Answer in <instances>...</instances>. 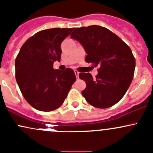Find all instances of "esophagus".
<instances>
[{
    "instance_id": "1",
    "label": "esophagus",
    "mask_w": 153,
    "mask_h": 153,
    "mask_svg": "<svg viewBox=\"0 0 153 153\" xmlns=\"http://www.w3.org/2000/svg\"><path fill=\"white\" fill-rule=\"evenodd\" d=\"M74 74H75V75H76V76L77 77V78H78L79 77V72L78 71H74Z\"/></svg>"
}]
</instances>
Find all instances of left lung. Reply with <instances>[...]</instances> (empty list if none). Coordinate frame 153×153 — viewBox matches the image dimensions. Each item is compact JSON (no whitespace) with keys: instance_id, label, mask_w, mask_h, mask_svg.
Returning <instances> with one entry per match:
<instances>
[{"instance_id":"1","label":"left lung","mask_w":153,"mask_h":153,"mask_svg":"<svg viewBox=\"0 0 153 153\" xmlns=\"http://www.w3.org/2000/svg\"><path fill=\"white\" fill-rule=\"evenodd\" d=\"M71 37L82 45L88 63L100 66L96 79L90 73L79 74L86 83L82 92L85 100L98 108L116 105L127 92L134 75L135 59L130 47L100 26L76 28Z\"/></svg>"}]
</instances>
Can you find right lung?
<instances>
[{"label":"right lung","instance_id":"1","mask_svg":"<svg viewBox=\"0 0 153 153\" xmlns=\"http://www.w3.org/2000/svg\"><path fill=\"white\" fill-rule=\"evenodd\" d=\"M72 29L42 30L28 39L15 59V77L28 103L40 111L57 109L76 81L74 71L55 70L53 62L60 59L61 43Z\"/></svg>","mask_w":153,"mask_h":153}]
</instances>
